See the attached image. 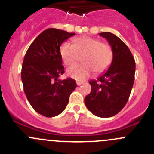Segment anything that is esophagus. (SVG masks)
Returning a JSON list of instances; mask_svg holds the SVG:
<instances>
[{
    "mask_svg": "<svg viewBox=\"0 0 154 154\" xmlns=\"http://www.w3.org/2000/svg\"><path fill=\"white\" fill-rule=\"evenodd\" d=\"M82 84H83V83H81V82L77 81V86H80V85H82Z\"/></svg>",
    "mask_w": 154,
    "mask_h": 154,
    "instance_id": "esophagus-1",
    "label": "esophagus"
}]
</instances>
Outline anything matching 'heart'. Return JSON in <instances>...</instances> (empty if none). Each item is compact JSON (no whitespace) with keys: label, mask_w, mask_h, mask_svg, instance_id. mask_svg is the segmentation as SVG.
<instances>
[{"label":"heart","mask_w":154,"mask_h":154,"mask_svg":"<svg viewBox=\"0 0 154 154\" xmlns=\"http://www.w3.org/2000/svg\"><path fill=\"white\" fill-rule=\"evenodd\" d=\"M62 60L67 66L74 64L81 57L83 64L74 65L67 69V74L72 78L83 81L92 71L101 74L109 67L113 58V51L108 43L90 36L77 37L73 39V45L65 42L60 46Z\"/></svg>","instance_id":"b5f03b06"}]
</instances>
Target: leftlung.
Here are the masks:
<instances>
[{
  "instance_id": "1",
  "label": "left lung",
  "mask_w": 154,
  "mask_h": 154,
  "mask_svg": "<svg viewBox=\"0 0 154 154\" xmlns=\"http://www.w3.org/2000/svg\"><path fill=\"white\" fill-rule=\"evenodd\" d=\"M113 51L109 68L97 80H91V90L85 97V104L94 116L109 118L125 107L134 83L136 63L130 49L113 33L100 32Z\"/></svg>"
}]
</instances>
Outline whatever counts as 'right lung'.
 <instances>
[{
	"mask_svg": "<svg viewBox=\"0 0 154 154\" xmlns=\"http://www.w3.org/2000/svg\"><path fill=\"white\" fill-rule=\"evenodd\" d=\"M74 35L59 29H45L32 42L24 56L21 68L24 93L31 106L45 117L63 112L77 87L72 78L59 79L65 72L60 46Z\"/></svg>",
	"mask_w": 154,
	"mask_h": 154,
	"instance_id": "obj_1",
	"label": "right lung"
}]
</instances>
